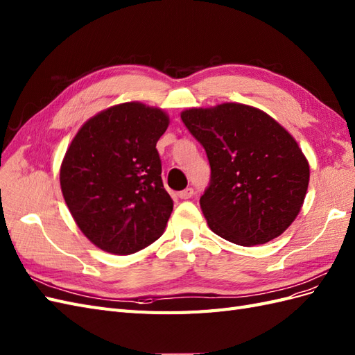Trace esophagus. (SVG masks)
Masks as SVG:
<instances>
[{
  "mask_svg": "<svg viewBox=\"0 0 355 355\" xmlns=\"http://www.w3.org/2000/svg\"><path fill=\"white\" fill-rule=\"evenodd\" d=\"M193 195H195V190L191 187H187V189H184L183 191H180V193H178V196L181 199H190Z\"/></svg>",
  "mask_w": 355,
  "mask_h": 355,
  "instance_id": "esophagus-1",
  "label": "esophagus"
}]
</instances>
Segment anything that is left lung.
I'll list each match as a JSON object with an SVG mask.
<instances>
[{
	"label": "left lung",
	"instance_id": "obj_1",
	"mask_svg": "<svg viewBox=\"0 0 355 355\" xmlns=\"http://www.w3.org/2000/svg\"><path fill=\"white\" fill-rule=\"evenodd\" d=\"M181 120L209 160L211 183L199 200L208 227L242 247L284 234L309 184L308 159L288 130L239 103L187 108Z\"/></svg>",
	"mask_w": 355,
	"mask_h": 355
}]
</instances>
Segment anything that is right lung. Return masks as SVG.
<instances>
[{
  "label": "right lung",
  "mask_w": 355,
  "mask_h": 355,
  "mask_svg": "<svg viewBox=\"0 0 355 355\" xmlns=\"http://www.w3.org/2000/svg\"><path fill=\"white\" fill-rule=\"evenodd\" d=\"M166 111L138 101L85 121L60 164L65 204L82 234L103 251L128 256L160 238L172 212L156 143Z\"/></svg>",
  "instance_id": "obj_1"
}]
</instances>
